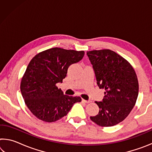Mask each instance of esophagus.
Segmentation results:
<instances>
[{"instance_id":"obj_1","label":"esophagus","mask_w":152,"mask_h":152,"mask_svg":"<svg viewBox=\"0 0 152 152\" xmlns=\"http://www.w3.org/2000/svg\"><path fill=\"white\" fill-rule=\"evenodd\" d=\"M82 101L84 102H85V103H89V102H92L91 101H86V100H84V99H82Z\"/></svg>"}]
</instances>
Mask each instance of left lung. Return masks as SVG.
I'll use <instances>...</instances> for the list:
<instances>
[{
	"mask_svg": "<svg viewBox=\"0 0 152 152\" xmlns=\"http://www.w3.org/2000/svg\"><path fill=\"white\" fill-rule=\"evenodd\" d=\"M99 88L105 90L102 101L95 102L99 114L91 119L102 127L123 121L135 106L139 84L134 69L128 61L110 50L87 51Z\"/></svg>",
	"mask_w": 152,
	"mask_h": 152,
	"instance_id": "obj_1",
	"label": "left lung"
}]
</instances>
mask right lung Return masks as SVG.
<instances>
[{"label": "right lung", "mask_w": 152, "mask_h": 152, "mask_svg": "<svg viewBox=\"0 0 152 152\" xmlns=\"http://www.w3.org/2000/svg\"><path fill=\"white\" fill-rule=\"evenodd\" d=\"M84 51L53 48L38 53L27 67L20 82L25 104L35 116L54 122L66 116L80 96L65 95L56 84L66 78L69 66L84 57Z\"/></svg>", "instance_id": "1"}]
</instances>
